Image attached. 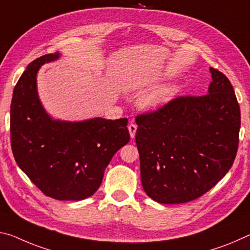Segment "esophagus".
<instances>
[{"mask_svg": "<svg viewBox=\"0 0 250 250\" xmlns=\"http://www.w3.org/2000/svg\"><path fill=\"white\" fill-rule=\"evenodd\" d=\"M137 125H134V124H130L129 125H128V129H129V132H130V137L132 138H134V136H136V132H137Z\"/></svg>", "mask_w": 250, "mask_h": 250, "instance_id": "obj_1", "label": "esophagus"}]
</instances>
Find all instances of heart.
Returning a JSON list of instances; mask_svg holds the SVG:
<instances>
[{"instance_id": "1", "label": "heart", "mask_w": 250, "mask_h": 250, "mask_svg": "<svg viewBox=\"0 0 250 250\" xmlns=\"http://www.w3.org/2000/svg\"><path fill=\"white\" fill-rule=\"evenodd\" d=\"M164 101V98L159 94H149L145 98L141 99V104L146 108H152V106L159 105Z\"/></svg>"}]
</instances>
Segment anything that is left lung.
I'll use <instances>...</instances> for the list:
<instances>
[{
	"instance_id": "obj_1",
	"label": "left lung",
	"mask_w": 250,
	"mask_h": 250,
	"mask_svg": "<svg viewBox=\"0 0 250 250\" xmlns=\"http://www.w3.org/2000/svg\"><path fill=\"white\" fill-rule=\"evenodd\" d=\"M210 72L207 94L177 97L136 118L142 187L157 203L197 199L235 160L240 108L228 78L213 68Z\"/></svg>"
}]
</instances>
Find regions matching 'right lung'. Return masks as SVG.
I'll list each match as a JSON object with an SVG mask.
<instances>
[{"label": "right lung", "instance_id": "add662e5", "mask_svg": "<svg viewBox=\"0 0 250 250\" xmlns=\"http://www.w3.org/2000/svg\"><path fill=\"white\" fill-rule=\"evenodd\" d=\"M59 55H42L20 77L11 104V146L19 167L45 196L82 200L97 191L114 153L129 142L128 119L66 122L47 116L37 73Z\"/></svg>", "mask_w": 250, "mask_h": 250}]
</instances>
